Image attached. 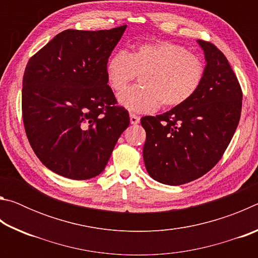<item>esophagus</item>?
Instances as JSON below:
<instances>
[{
	"instance_id": "esophagus-1",
	"label": "esophagus",
	"mask_w": 258,
	"mask_h": 258,
	"mask_svg": "<svg viewBox=\"0 0 258 258\" xmlns=\"http://www.w3.org/2000/svg\"><path fill=\"white\" fill-rule=\"evenodd\" d=\"M130 120L131 124L137 125L140 123V117L138 115H135V113H130Z\"/></svg>"
}]
</instances>
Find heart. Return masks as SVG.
Listing matches in <instances>:
<instances>
[{
  "label": "heart",
  "instance_id": "heart-1",
  "mask_svg": "<svg viewBox=\"0 0 258 258\" xmlns=\"http://www.w3.org/2000/svg\"><path fill=\"white\" fill-rule=\"evenodd\" d=\"M205 63L197 54L172 42L142 43L132 52L118 50L109 56V85L120 92L139 74L140 83L121 93V106L134 112L154 111L160 104L174 108L194 97L205 77Z\"/></svg>",
  "mask_w": 258,
  "mask_h": 258
}]
</instances>
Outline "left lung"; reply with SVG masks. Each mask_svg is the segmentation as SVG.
Instances as JSON below:
<instances>
[{
	"label": "left lung",
	"mask_w": 258,
	"mask_h": 258,
	"mask_svg": "<svg viewBox=\"0 0 258 258\" xmlns=\"http://www.w3.org/2000/svg\"><path fill=\"white\" fill-rule=\"evenodd\" d=\"M207 64L194 97L157 116H145L143 160L154 180L181 185L215 166L239 124L242 91L226 56L211 42L198 41Z\"/></svg>",
	"instance_id": "obj_1"
}]
</instances>
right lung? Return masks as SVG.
Listing matches in <instances>:
<instances>
[{"label":"right lung","mask_w":258,"mask_h":258,"mask_svg":"<svg viewBox=\"0 0 258 258\" xmlns=\"http://www.w3.org/2000/svg\"><path fill=\"white\" fill-rule=\"evenodd\" d=\"M126 25L67 29L28 60L23 78V120L42 164L72 180L101 173L130 115L117 106L106 64Z\"/></svg>","instance_id":"1"}]
</instances>
